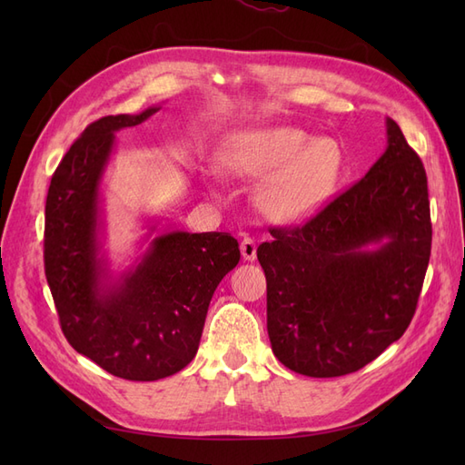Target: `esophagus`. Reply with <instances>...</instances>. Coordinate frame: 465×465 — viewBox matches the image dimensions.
Segmentation results:
<instances>
[{"label": "esophagus", "instance_id": "1", "mask_svg": "<svg viewBox=\"0 0 465 465\" xmlns=\"http://www.w3.org/2000/svg\"><path fill=\"white\" fill-rule=\"evenodd\" d=\"M256 250H258V246H256L254 238L246 236L244 241L241 242V254H242V258H244L246 262H254V260H256Z\"/></svg>", "mask_w": 465, "mask_h": 465}]
</instances>
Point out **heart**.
Segmentation results:
<instances>
[{
  "label": "heart",
  "instance_id": "heart-1",
  "mask_svg": "<svg viewBox=\"0 0 465 465\" xmlns=\"http://www.w3.org/2000/svg\"><path fill=\"white\" fill-rule=\"evenodd\" d=\"M232 171L263 178L260 205L277 223L316 215L337 190L345 153L333 137H314L297 125H267L236 134L224 154Z\"/></svg>",
  "mask_w": 465,
  "mask_h": 465
}]
</instances>
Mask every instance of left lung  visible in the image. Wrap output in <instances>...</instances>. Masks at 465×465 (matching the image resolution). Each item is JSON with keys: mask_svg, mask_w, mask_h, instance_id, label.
<instances>
[{"mask_svg": "<svg viewBox=\"0 0 465 465\" xmlns=\"http://www.w3.org/2000/svg\"><path fill=\"white\" fill-rule=\"evenodd\" d=\"M258 248L267 281V333L287 369L355 372L410 326L430 256L427 174L400 125L386 151L304 227L272 231Z\"/></svg>", "mask_w": 465, "mask_h": 465, "instance_id": "left-lung-1", "label": "left lung"}]
</instances>
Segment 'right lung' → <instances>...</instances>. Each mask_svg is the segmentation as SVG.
<instances>
[{
    "mask_svg": "<svg viewBox=\"0 0 465 465\" xmlns=\"http://www.w3.org/2000/svg\"><path fill=\"white\" fill-rule=\"evenodd\" d=\"M161 106L93 122L55 168L46 198L45 267L62 331L77 353L137 382L176 374L195 357L211 297L241 260L229 232H161L145 221L128 265L106 250L104 176L116 132Z\"/></svg>",
    "mask_w": 465,
    "mask_h": 465,
    "instance_id": "obj_1",
    "label": "right lung"
}]
</instances>
